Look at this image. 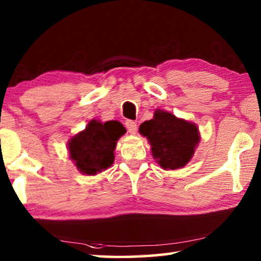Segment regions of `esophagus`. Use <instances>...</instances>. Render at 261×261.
<instances>
[{
    "mask_svg": "<svg viewBox=\"0 0 261 261\" xmlns=\"http://www.w3.org/2000/svg\"><path fill=\"white\" fill-rule=\"evenodd\" d=\"M125 126H126V129H127V131H129L130 135H136V132H137L136 122H134V121H126L125 122Z\"/></svg>",
    "mask_w": 261,
    "mask_h": 261,
    "instance_id": "esophagus-1",
    "label": "esophagus"
}]
</instances>
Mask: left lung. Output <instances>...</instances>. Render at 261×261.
Here are the masks:
<instances>
[{
  "mask_svg": "<svg viewBox=\"0 0 261 261\" xmlns=\"http://www.w3.org/2000/svg\"><path fill=\"white\" fill-rule=\"evenodd\" d=\"M139 134L148 139L154 160L165 170L187 166L200 141L197 124L162 109L154 112L152 120L141 123Z\"/></svg>",
  "mask_w": 261,
  "mask_h": 261,
  "instance_id": "obj_1",
  "label": "left lung"
}]
</instances>
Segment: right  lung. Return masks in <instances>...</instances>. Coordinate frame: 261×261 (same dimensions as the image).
Returning <instances> with one entry per match:
<instances>
[{"label": "right lung", "mask_w": 261, "mask_h": 261, "mask_svg": "<svg viewBox=\"0 0 261 261\" xmlns=\"http://www.w3.org/2000/svg\"><path fill=\"white\" fill-rule=\"evenodd\" d=\"M126 132L118 121L92 120L68 141L69 155L82 174L93 176L113 166L117 140Z\"/></svg>", "instance_id": "right-lung-1"}]
</instances>
